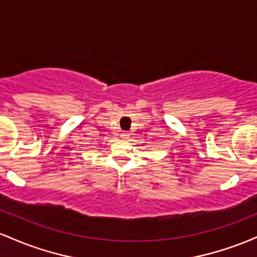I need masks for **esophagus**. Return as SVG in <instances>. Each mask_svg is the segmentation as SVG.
Listing matches in <instances>:
<instances>
[{"instance_id": "1", "label": "esophagus", "mask_w": 257, "mask_h": 257, "mask_svg": "<svg viewBox=\"0 0 257 257\" xmlns=\"http://www.w3.org/2000/svg\"><path fill=\"white\" fill-rule=\"evenodd\" d=\"M120 137H122V139H124V140H126V139L129 138V134H128V133H123V134L120 135Z\"/></svg>"}]
</instances>
